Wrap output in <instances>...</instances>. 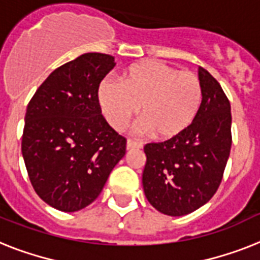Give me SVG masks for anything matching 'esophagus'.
Returning a JSON list of instances; mask_svg holds the SVG:
<instances>
[{
	"instance_id": "34e87169",
	"label": "esophagus",
	"mask_w": 260,
	"mask_h": 260,
	"mask_svg": "<svg viewBox=\"0 0 260 260\" xmlns=\"http://www.w3.org/2000/svg\"><path fill=\"white\" fill-rule=\"evenodd\" d=\"M143 144H141L140 141L132 140V139H128L126 140V149H134V148H141Z\"/></svg>"
}]
</instances>
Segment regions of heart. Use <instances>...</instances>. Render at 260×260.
I'll return each mask as SVG.
<instances>
[{
  "label": "heart",
  "mask_w": 260,
  "mask_h": 260,
  "mask_svg": "<svg viewBox=\"0 0 260 260\" xmlns=\"http://www.w3.org/2000/svg\"><path fill=\"white\" fill-rule=\"evenodd\" d=\"M123 85L105 80L99 86V104L116 129H124L139 113L153 139L171 140L188 129L199 113L203 90L199 77L160 61L131 65Z\"/></svg>",
  "instance_id": "obj_1"
}]
</instances>
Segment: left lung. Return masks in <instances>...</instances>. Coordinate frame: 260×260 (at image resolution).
<instances>
[{"label":"left lung","mask_w":260,"mask_h":260,"mask_svg":"<svg viewBox=\"0 0 260 260\" xmlns=\"http://www.w3.org/2000/svg\"><path fill=\"white\" fill-rule=\"evenodd\" d=\"M199 113L180 136L145 144L143 187L161 214H191L215 195L231 151V105L215 77L199 68Z\"/></svg>","instance_id":"1"}]
</instances>
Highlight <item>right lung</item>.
<instances>
[{
    "instance_id": "1",
    "label": "right lung",
    "mask_w": 260,
    "mask_h": 260,
    "mask_svg": "<svg viewBox=\"0 0 260 260\" xmlns=\"http://www.w3.org/2000/svg\"><path fill=\"white\" fill-rule=\"evenodd\" d=\"M115 57L85 53L54 69L29 101L22 156L36 193L64 212L89 206L125 155L99 104V86Z\"/></svg>"
}]
</instances>
